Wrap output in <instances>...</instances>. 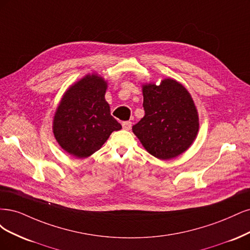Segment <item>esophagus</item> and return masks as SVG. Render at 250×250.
I'll list each match as a JSON object with an SVG mask.
<instances>
[{
    "mask_svg": "<svg viewBox=\"0 0 250 250\" xmlns=\"http://www.w3.org/2000/svg\"><path fill=\"white\" fill-rule=\"evenodd\" d=\"M131 127H132V123L131 122H124L123 123V128H124V130L128 131V130H131Z\"/></svg>",
    "mask_w": 250,
    "mask_h": 250,
    "instance_id": "1",
    "label": "esophagus"
}]
</instances>
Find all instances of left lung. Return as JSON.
I'll list each match as a JSON object with an SVG mask.
<instances>
[{"label": "left lung", "instance_id": "left-lung-1", "mask_svg": "<svg viewBox=\"0 0 250 250\" xmlns=\"http://www.w3.org/2000/svg\"><path fill=\"white\" fill-rule=\"evenodd\" d=\"M146 114L133 132L150 155L169 160L181 155L194 141L198 115L190 93L182 84L165 79L159 86H143Z\"/></svg>", "mask_w": 250, "mask_h": 250}]
</instances>
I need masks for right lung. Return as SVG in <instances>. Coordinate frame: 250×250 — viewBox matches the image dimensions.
Instances as JSON below:
<instances>
[{"label": "right lung", "mask_w": 250, "mask_h": 250, "mask_svg": "<svg viewBox=\"0 0 250 250\" xmlns=\"http://www.w3.org/2000/svg\"><path fill=\"white\" fill-rule=\"evenodd\" d=\"M107 83L88 75L64 94L56 111L53 130L56 140L68 154L86 158L99 150L113 131L122 128L104 100Z\"/></svg>", "instance_id": "add662e5"}]
</instances>
